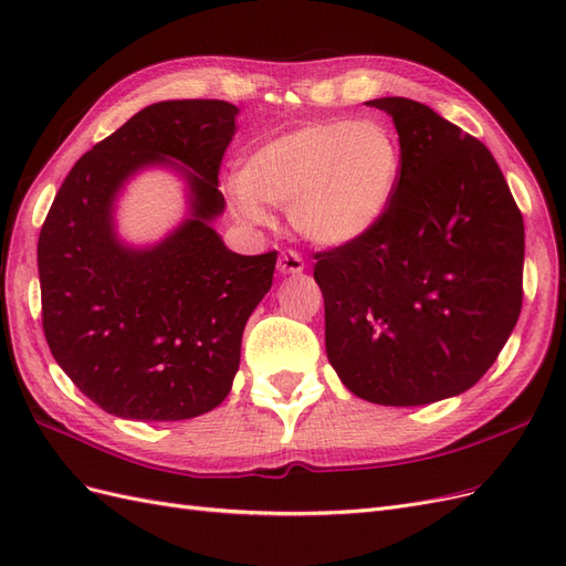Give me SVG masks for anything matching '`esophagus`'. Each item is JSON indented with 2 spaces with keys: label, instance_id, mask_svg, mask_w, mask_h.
I'll return each mask as SVG.
<instances>
[{
  "label": "esophagus",
  "instance_id": "obj_1",
  "mask_svg": "<svg viewBox=\"0 0 566 566\" xmlns=\"http://www.w3.org/2000/svg\"><path fill=\"white\" fill-rule=\"evenodd\" d=\"M279 271L281 273H300L304 271V260L295 250H283L279 256Z\"/></svg>",
  "mask_w": 566,
  "mask_h": 566
}]
</instances>
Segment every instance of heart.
<instances>
[{
	"mask_svg": "<svg viewBox=\"0 0 566 566\" xmlns=\"http://www.w3.org/2000/svg\"><path fill=\"white\" fill-rule=\"evenodd\" d=\"M401 144L375 119H325L254 148L229 184L233 210L262 224V202L290 208L306 241L347 245L387 212L401 177Z\"/></svg>",
	"mask_w": 566,
	"mask_h": 566,
	"instance_id": "heart-1",
	"label": "heart"
}]
</instances>
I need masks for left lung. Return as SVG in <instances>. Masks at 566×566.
I'll use <instances>...</instances> for the list:
<instances>
[{
	"label": "left lung",
	"instance_id": "obj_1",
	"mask_svg": "<svg viewBox=\"0 0 566 566\" xmlns=\"http://www.w3.org/2000/svg\"><path fill=\"white\" fill-rule=\"evenodd\" d=\"M387 111L401 177L382 219L314 254L325 349L339 380L380 406H420L470 389L522 312L524 219L491 150L413 98Z\"/></svg>",
	"mask_w": 566,
	"mask_h": 566
}]
</instances>
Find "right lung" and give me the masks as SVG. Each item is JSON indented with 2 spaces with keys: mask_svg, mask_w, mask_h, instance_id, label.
<instances>
[{
  "mask_svg": "<svg viewBox=\"0 0 566 566\" xmlns=\"http://www.w3.org/2000/svg\"><path fill=\"white\" fill-rule=\"evenodd\" d=\"M235 113L217 98L153 104L84 153L51 202L38 241L44 337L111 416L188 420L231 391L245 323L279 256L235 254L210 227L224 210L219 167ZM169 157L189 167L195 217L153 251L123 249L114 193L139 166Z\"/></svg>",
  "mask_w": 566,
  "mask_h": 566,
  "instance_id": "1",
  "label": "right lung"
}]
</instances>
